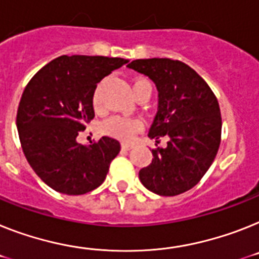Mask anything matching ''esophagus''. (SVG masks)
I'll list each match as a JSON object with an SVG mask.
<instances>
[{
  "mask_svg": "<svg viewBox=\"0 0 259 259\" xmlns=\"http://www.w3.org/2000/svg\"><path fill=\"white\" fill-rule=\"evenodd\" d=\"M122 149H123V150H130V149H133V145H132V143H126V142H123V143H122Z\"/></svg>",
  "mask_w": 259,
  "mask_h": 259,
  "instance_id": "esophagus-1",
  "label": "esophagus"
}]
</instances>
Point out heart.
<instances>
[{
  "instance_id": "obj_1",
  "label": "heart",
  "mask_w": 259,
  "mask_h": 259,
  "mask_svg": "<svg viewBox=\"0 0 259 259\" xmlns=\"http://www.w3.org/2000/svg\"><path fill=\"white\" fill-rule=\"evenodd\" d=\"M146 80L138 79L133 82L134 95H136V87H138L140 84H142ZM93 104H95V106H100V104H101V92H100V88H96V91L93 93ZM142 126L143 123L141 119L116 114V116L106 118L101 123L100 129L106 136L114 137V138H119V140L123 141H129L142 129Z\"/></svg>"
}]
</instances>
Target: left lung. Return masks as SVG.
<instances>
[{"label":"left lung","mask_w":259,"mask_h":259,"mask_svg":"<svg viewBox=\"0 0 259 259\" xmlns=\"http://www.w3.org/2000/svg\"><path fill=\"white\" fill-rule=\"evenodd\" d=\"M130 69L147 76L158 89V112L149 137H166L153 150V162L140 171L142 184L160 196L191 190L213 163L221 142L219 101L205 80L180 60L137 59Z\"/></svg>","instance_id":"obj_1"}]
</instances>
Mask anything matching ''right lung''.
Masks as SVG:
<instances>
[{
  "label": "right lung",
  "mask_w": 259,
  "mask_h": 259,
  "mask_svg": "<svg viewBox=\"0 0 259 259\" xmlns=\"http://www.w3.org/2000/svg\"><path fill=\"white\" fill-rule=\"evenodd\" d=\"M129 60L63 55L32 76L17 112V129L26 159L52 190L84 195L103 184L121 145L103 137L91 145L77 136L95 117L93 93L105 76Z\"/></svg>",
  "instance_id": "add662e5"
}]
</instances>
